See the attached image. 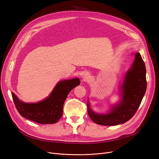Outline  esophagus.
I'll return each mask as SVG.
<instances>
[{"mask_svg":"<svg viewBox=\"0 0 159 159\" xmlns=\"http://www.w3.org/2000/svg\"><path fill=\"white\" fill-rule=\"evenodd\" d=\"M86 77H89V76H88V75H86Z\"/></svg>","mask_w":159,"mask_h":159,"instance_id":"obj_1","label":"esophagus"}]
</instances>
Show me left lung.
Masks as SVG:
<instances>
[{
	"label": "left lung",
	"instance_id": "obj_1",
	"mask_svg": "<svg viewBox=\"0 0 159 159\" xmlns=\"http://www.w3.org/2000/svg\"><path fill=\"white\" fill-rule=\"evenodd\" d=\"M145 64L139 53L125 76L122 86L121 102L114 106L107 114L94 113L88 103V113L95 123L102 126H115L131 119L137 111L146 93L147 82Z\"/></svg>",
	"mask_w": 159,
	"mask_h": 159
}]
</instances>
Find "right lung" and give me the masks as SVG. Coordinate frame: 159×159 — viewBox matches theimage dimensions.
Segmentation results:
<instances>
[{"label":"right lung","mask_w":159,"mask_h":159,"mask_svg":"<svg viewBox=\"0 0 159 159\" xmlns=\"http://www.w3.org/2000/svg\"><path fill=\"white\" fill-rule=\"evenodd\" d=\"M79 84L78 78L61 81L49 97L37 103L23 102L13 93L12 97L16 110L24 118L41 124H54L62 117L63 105L70 91Z\"/></svg>","instance_id":"add662e5"}]
</instances>
